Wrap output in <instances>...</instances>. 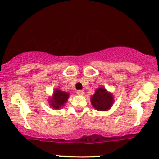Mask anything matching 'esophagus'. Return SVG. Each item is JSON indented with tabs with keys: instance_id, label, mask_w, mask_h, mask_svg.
Instances as JSON below:
<instances>
[{
	"instance_id": "34e87169",
	"label": "esophagus",
	"mask_w": 159,
	"mask_h": 159,
	"mask_svg": "<svg viewBox=\"0 0 159 159\" xmlns=\"http://www.w3.org/2000/svg\"><path fill=\"white\" fill-rule=\"evenodd\" d=\"M84 91H83V90H78V91H77V94H78V95H84Z\"/></svg>"
}]
</instances>
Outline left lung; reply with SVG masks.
<instances>
[{"label":"left lung","instance_id":"obj_1","mask_svg":"<svg viewBox=\"0 0 159 159\" xmlns=\"http://www.w3.org/2000/svg\"><path fill=\"white\" fill-rule=\"evenodd\" d=\"M92 105L98 111H107L113 104V96L104 87L96 89L94 95L91 97Z\"/></svg>","mask_w":159,"mask_h":159}]
</instances>
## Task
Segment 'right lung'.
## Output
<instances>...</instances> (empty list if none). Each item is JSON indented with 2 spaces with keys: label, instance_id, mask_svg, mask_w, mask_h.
Returning <instances> with one entry per match:
<instances>
[{
  "label": "right lung",
  "instance_id": "right-lung-1",
  "mask_svg": "<svg viewBox=\"0 0 159 159\" xmlns=\"http://www.w3.org/2000/svg\"><path fill=\"white\" fill-rule=\"evenodd\" d=\"M69 96V93L61 91L59 89H55L53 97H51V98H50L49 100L50 105L53 108L58 109V108L63 106L64 104L66 103Z\"/></svg>",
  "mask_w": 159,
  "mask_h": 159
}]
</instances>
